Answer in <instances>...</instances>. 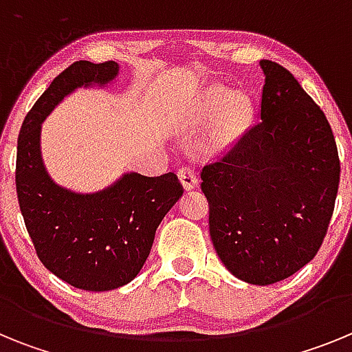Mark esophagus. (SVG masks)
Here are the masks:
<instances>
[{
    "instance_id": "34e87169",
    "label": "esophagus",
    "mask_w": 352,
    "mask_h": 352,
    "mask_svg": "<svg viewBox=\"0 0 352 352\" xmlns=\"http://www.w3.org/2000/svg\"><path fill=\"white\" fill-rule=\"evenodd\" d=\"M178 178H179V182H182V185L185 186L186 190L195 188V186L199 185L197 174H195V170L192 169V167H182V169L178 170Z\"/></svg>"
}]
</instances>
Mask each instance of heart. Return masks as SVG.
<instances>
[{
  "label": "heart",
  "instance_id": "b5f03b06",
  "mask_svg": "<svg viewBox=\"0 0 352 352\" xmlns=\"http://www.w3.org/2000/svg\"><path fill=\"white\" fill-rule=\"evenodd\" d=\"M250 118V105L241 95L231 89L213 86L201 95L194 111V123L199 126L213 125L211 141L217 148H227L245 132Z\"/></svg>",
  "mask_w": 352,
  "mask_h": 352
}]
</instances>
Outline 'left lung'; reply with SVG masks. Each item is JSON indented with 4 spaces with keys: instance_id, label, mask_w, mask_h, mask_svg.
Instances as JSON below:
<instances>
[{
    "instance_id": "8db88e82",
    "label": "left lung",
    "mask_w": 352,
    "mask_h": 352,
    "mask_svg": "<svg viewBox=\"0 0 352 352\" xmlns=\"http://www.w3.org/2000/svg\"><path fill=\"white\" fill-rule=\"evenodd\" d=\"M259 123L201 173L210 234L229 272L254 285L316 257L337 199L340 162L319 105L291 72L261 60Z\"/></svg>"
}]
</instances>
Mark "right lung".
Here are the masks:
<instances>
[{"label": "right lung", "instance_id": "1", "mask_svg": "<svg viewBox=\"0 0 352 352\" xmlns=\"http://www.w3.org/2000/svg\"><path fill=\"white\" fill-rule=\"evenodd\" d=\"M120 76L116 61H76L51 82L17 139L15 185L24 223L43 266L84 291H113L132 282L148 259L162 219L183 195L174 173H123L102 190H70L43 164L42 123L79 88H105Z\"/></svg>", "mask_w": 352, "mask_h": 352}]
</instances>
